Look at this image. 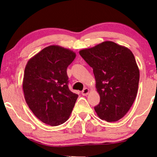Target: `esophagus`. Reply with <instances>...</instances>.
I'll list each match as a JSON object with an SVG mask.
<instances>
[{"label":"esophagus","instance_id":"obj_1","mask_svg":"<svg viewBox=\"0 0 157 157\" xmlns=\"http://www.w3.org/2000/svg\"><path fill=\"white\" fill-rule=\"evenodd\" d=\"M89 89H87V88H85V89H83V90L81 92V94H82L83 96H86L88 94H89Z\"/></svg>","mask_w":157,"mask_h":157}]
</instances>
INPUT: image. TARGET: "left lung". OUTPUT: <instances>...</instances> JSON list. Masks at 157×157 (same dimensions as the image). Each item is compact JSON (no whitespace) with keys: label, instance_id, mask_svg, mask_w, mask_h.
I'll list each match as a JSON object with an SVG mask.
<instances>
[{"label":"left lung","instance_id":"left-lung-1","mask_svg":"<svg viewBox=\"0 0 157 157\" xmlns=\"http://www.w3.org/2000/svg\"><path fill=\"white\" fill-rule=\"evenodd\" d=\"M79 54L93 68L100 102L94 107L100 119L108 122L124 117L136 98L139 70L129 49L105 41Z\"/></svg>","mask_w":157,"mask_h":157}]
</instances>
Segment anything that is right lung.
<instances>
[{"label":"right lung","mask_w":157,"mask_h":157,"mask_svg":"<svg viewBox=\"0 0 157 157\" xmlns=\"http://www.w3.org/2000/svg\"><path fill=\"white\" fill-rule=\"evenodd\" d=\"M76 53L59 46H50L28 61L23 81L25 101L44 123L55 126L69 118L78 94L68 88V66Z\"/></svg>","instance_id":"add662e5"}]
</instances>
